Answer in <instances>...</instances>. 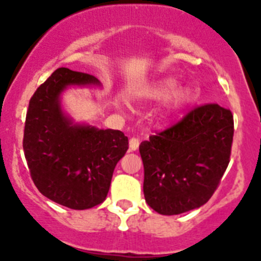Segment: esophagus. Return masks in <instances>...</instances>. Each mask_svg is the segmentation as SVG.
Instances as JSON below:
<instances>
[{"label": "esophagus", "mask_w": 261, "mask_h": 261, "mask_svg": "<svg viewBox=\"0 0 261 261\" xmlns=\"http://www.w3.org/2000/svg\"><path fill=\"white\" fill-rule=\"evenodd\" d=\"M138 146H140V140L136 137H132L130 140H129V149L132 151H136L138 149Z\"/></svg>", "instance_id": "34e87169"}]
</instances>
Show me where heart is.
<instances>
[{
  "instance_id": "obj_1",
  "label": "heart",
  "mask_w": 261,
  "mask_h": 261,
  "mask_svg": "<svg viewBox=\"0 0 261 261\" xmlns=\"http://www.w3.org/2000/svg\"><path fill=\"white\" fill-rule=\"evenodd\" d=\"M177 86H179V81L176 78H165V80L159 81L158 84L147 87L142 95L147 100L159 102V100H165V99L170 98L172 94L176 91ZM191 98H192V89L188 86L181 87V89L177 90V93L172 96L168 107L171 108V110H179L186 103L190 102Z\"/></svg>"
}]
</instances>
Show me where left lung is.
<instances>
[{"label":"left lung","mask_w":261,"mask_h":261,"mask_svg":"<svg viewBox=\"0 0 261 261\" xmlns=\"http://www.w3.org/2000/svg\"><path fill=\"white\" fill-rule=\"evenodd\" d=\"M232 136L231 111L204 105L141 142L149 206L163 216H175L208 202L230 162Z\"/></svg>","instance_id":"left-lung-1"}]
</instances>
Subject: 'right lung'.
I'll use <instances>...</instances> for the list:
<instances>
[{"label": "right lung", "instance_id": "right-lung-1", "mask_svg": "<svg viewBox=\"0 0 261 261\" xmlns=\"http://www.w3.org/2000/svg\"><path fill=\"white\" fill-rule=\"evenodd\" d=\"M70 86L100 82L68 68L53 71L30 100L23 150L41 195L84 211L106 200L115 167L128 150V137L121 130L74 123L61 107L62 93Z\"/></svg>", "mask_w": 261, "mask_h": 261}]
</instances>
